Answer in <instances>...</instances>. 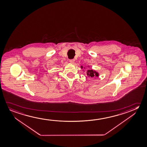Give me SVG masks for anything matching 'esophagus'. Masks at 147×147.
Wrapping results in <instances>:
<instances>
[{"instance_id": "34e87169", "label": "esophagus", "mask_w": 147, "mask_h": 147, "mask_svg": "<svg viewBox=\"0 0 147 147\" xmlns=\"http://www.w3.org/2000/svg\"><path fill=\"white\" fill-rule=\"evenodd\" d=\"M75 59H70V62L71 63H74Z\"/></svg>"}]
</instances>
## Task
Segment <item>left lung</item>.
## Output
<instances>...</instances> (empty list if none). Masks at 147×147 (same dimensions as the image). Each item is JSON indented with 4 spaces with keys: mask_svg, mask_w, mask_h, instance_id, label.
Segmentation results:
<instances>
[{
    "mask_svg": "<svg viewBox=\"0 0 147 147\" xmlns=\"http://www.w3.org/2000/svg\"><path fill=\"white\" fill-rule=\"evenodd\" d=\"M81 68L82 69L83 67L81 66ZM84 69H85V67H84ZM86 73H87V75L88 77H98L99 75V73L97 72H96V71L94 70H88L87 71Z\"/></svg>",
    "mask_w": 147,
    "mask_h": 147,
    "instance_id": "1",
    "label": "left lung"
}]
</instances>
